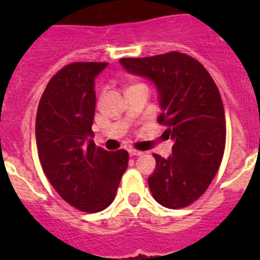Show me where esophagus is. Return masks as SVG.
I'll use <instances>...</instances> for the list:
<instances>
[{"label":"esophagus","mask_w":260,"mask_h":260,"mask_svg":"<svg viewBox=\"0 0 260 260\" xmlns=\"http://www.w3.org/2000/svg\"><path fill=\"white\" fill-rule=\"evenodd\" d=\"M128 152H129L131 156H140V155H143V152H140V151H136V150H128Z\"/></svg>","instance_id":"1"}]
</instances>
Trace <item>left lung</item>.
I'll use <instances>...</instances> for the list:
<instances>
[{
  "mask_svg": "<svg viewBox=\"0 0 260 260\" xmlns=\"http://www.w3.org/2000/svg\"><path fill=\"white\" fill-rule=\"evenodd\" d=\"M120 64L152 82L162 110L158 122L174 142L169 158L154 154L151 193L166 208H185L202 196L221 165L226 131L217 86L201 63L181 52L122 58Z\"/></svg>",
  "mask_w": 260,
  "mask_h": 260,
  "instance_id": "1",
  "label": "left lung"
}]
</instances>
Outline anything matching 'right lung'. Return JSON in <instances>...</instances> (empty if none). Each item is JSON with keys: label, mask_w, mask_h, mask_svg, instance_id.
Here are the masks:
<instances>
[{"label": "right lung", "mask_w": 260, "mask_h": 260, "mask_svg": "<svg viewBox=\"0 0 260 260\" xmlns=\"http://www.w3.org/2000/svg\"><path fill=\"white\" fill-rule=\"evenodd\" d=\"M108 63L78 62L51 78L39 102L36 146L43 171L59 196L85 212L112 204L128 152L95 147L91 131L95 110L94 83Z\"/></svg>", "instance_id": "right-lung-1"}]
</instances>
